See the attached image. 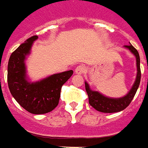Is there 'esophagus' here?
I'll list each match as a JSON object with an SVG mask.
<instances>
[{
  "label": "esophagus",
  "mask_w": 148,
  "mask_h": 148,
  "mask_svg": "<svg viewBox=\"0 0 148 148\" xmlns=\"http://www.w3.org/2000/svg\"><path fill=\"white\" fill-rule=\"evenodd\" d=\"M86 71L85 66L84 65H79L77 66L76 68V70H75V72L76 74H79V75H81L83 73H84Z\"/></svg>",
  "instance_id": "1"
}]
</instances>
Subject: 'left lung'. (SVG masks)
<instances>
[{
    "instance_id": "1",
    "label": "left lung",
    "mask_w": 148,
    "mask_h": 148,
    "mask_svg": "<svg viewBox=\"0 0 148 148\" xmlns=\"http://www.w3.org/2000/svg\"><path fill=\"white\" fill-rule=\"evenodd\" d=\"M126 49H129L133 53L136 58V66H137V75H136V80L129 92L125 96L121 98H109L103 96L99 92L92 91L90 88L88 84L85 82L86 92L88 96V100L90 105L100 112L104 113H113L121 112L125 109L129 105L132 100L136 95L137 89L139 88L140 79H141V71H140V59L138 51L136 50L132 45L124 46Z\"/></svg>"
}]
</instances>
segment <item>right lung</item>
Here are the masks:
<instances>
[{
	"mask_svg": "<svg viewBox=\"0 0 148 148\" xmlns=\"http://www.w3.org/2000/svg\"><path fill=\"white\" fill-rule=\"evenodd\" d=\"M37 38V36H33L26 40L11 54L7 79L9 91L16 102L29 112L40 115L52 112L58 105L61 88L72 76L73 71L56 73L37 82H29L25 60Z\"/></svg>",
	"mask_w": 148,
	"mask_h": 148,
	"instance_id": "right-lung-1",
	"label": "right lung"
}]
</instances>
